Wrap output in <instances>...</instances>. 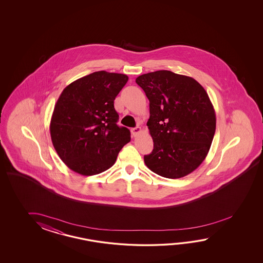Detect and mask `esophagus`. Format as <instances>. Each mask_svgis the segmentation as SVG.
<instances>
[{"instance_id": "obj_1", "label": "esophagus", "mask_w": 263, "mask_h": 263, "mask_svg": "<svg viewBox=\"0 0 263 263\" xmlns=\"http://www.w3.org/2000/svg\"><path fill=\"white\" fill-rule=\"evenodd\" d=\"M141 132H142V129H141L140 127H135V128L132 129V134H133L134 136H136V135L139 134Z\"/></svg>"}]
</instances>
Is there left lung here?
<instances>
[{
	"label": "left lung",
	"mask_w": 263,
	"mask_h": 263,
	"mask_svg": "<svg viewBox=\"0 0 263 263\" xmlns=\"http://www.w3.org/2000/svg\"><path fill=\"white\" fill-rule=\"evenodd\" d=\"M149 101L146 123L154 148L145 165L167 179L195 171L207 157L216 128L206 90L189 76L169 70L143 74L135 80Z\"/></svg>",
	"instance_id": "left-lung-1"
}]
</instances>
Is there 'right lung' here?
Masks as SVG:
<instances>
[{
	"label": "right lung",
	"instance_id": "right-lung-1",
	"mask_svg": "<svg viewBox=\"0 0 263 263\" xmlns=\"http://www.w3.org/2000/svg\"><path fill=\"white\" fill-rule=\"evenodd\" d=\"M129 77L97 71L62 91L50 124V137L67 167L83 176L106 171L130 141L129 129L118 127L114 101Z\"/></svg>",
	"mask_w": 263,
	"mask_h": 263
}]
</instances>
